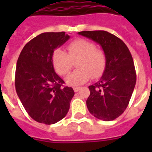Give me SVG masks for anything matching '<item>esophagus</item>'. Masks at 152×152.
<instances>
[{
	"mask_svg": "<svg viewBox=\"0 0 152 152\" xmlns=\"http://www.w3.org/2000/svg\"><path fill=\"white\" fill-rule=\"evenodd\" d=\"M73 90L75 92H78L80 90V87H76V88H73Z\"/></svg>",
	"mask_w": 152,
	"mask_h": 152,
	"instance_id": "34e87169",
	"label": "esophagus"
}]
</instances>
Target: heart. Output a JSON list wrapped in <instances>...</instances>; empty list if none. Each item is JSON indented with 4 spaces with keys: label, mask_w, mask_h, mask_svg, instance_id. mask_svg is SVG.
Segmentation results:
<instances>
[{
    "label": "heart",
    "mask_w": 152,
    "mask_h": 152,
    "mask_svg": "<svg viewBox=\"0 0 152 152\" xmlns=\"http://www.w3.org/2000/svg\"><path fill=\"white\" fill-rule=\"evenodd\" d=\"M67 53L57 49L52 54V63L55 71L60 76L69 72L76 61L77 69L67 76L65 80L69 85L78 86L89 80L99 77L106 64V56L95 44L83 39L71 42L67 46Z\"/></svg>",
    "instance_id": "obj_1"
}]
</instances>
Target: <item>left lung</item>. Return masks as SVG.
<instances>
[{"instance_id":"left-lung-1","label":"left lung","mask_w":152,"mask_h":152,"mask_svg":"<svg viewBox=\"0 0 152 152\" xmlns=\"http://www.w3.org/2000/svg\"><path fill=\"white\" fill-rule=\"evenodd\" d=\"M78 34L99 44L106 56L103 75L88 87L90 95L86 102L88 110L100 120H114L127 108L136 85L137 74L131 53L121 39L105 31Z\"/></svg>"}]
</instances>
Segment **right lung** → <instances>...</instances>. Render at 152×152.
Here are the masks:
<instances>
[{
	"label": "right lung",
	"instance_id": "1",
	"mask_svg": "<svg viewBox=\"0 0 152 152\" xmlns=\"http://www.w3.org/2000/svg\"><path fill=\"white\" fill-rule=\"evenodd\" d=\"M65 32H46L28 42L23 48L15 69L18 97L31 118L51 125L66 116L73 89L64 87L54 72L52 54L69 39Z\"/></svg>",
	"mask_w": 152,
	"mask_h": 152
}]
</instances>
